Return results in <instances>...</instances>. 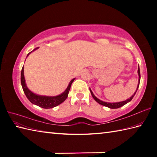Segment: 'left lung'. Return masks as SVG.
<instances>
[{"instance_id":"8db88e82","label":"left lung","mask_w":157,"mask_h":157,"mask_svg":"<svg viewBox=\"0 0 157 157\" xmlns=\"http://www.w3.org/2000/svg\"><path fill=\"white\" fill-rule=\"evenodd\" d=\"M138 86H137V89H136V92H134V94H133L131 97L129 98L128 99H127L126 101H121V102H104V101H102L101 100L98 99V98H96V96H94V94H93L92 91L91 90V89L90 88V91L91 92V94L93 98H94L95 101L97 102L98 103H99L100 105H103L105 106H106V107H109L110 109H118L119 107H121V106H123V105H125V104H127V103L130 102L132 100V98H134V96H135L136 92H137L138 90V88L139 87V85H140V68H139V66H138Z\"/></svg>"}]
</instances>
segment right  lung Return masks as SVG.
<instances>
[{"label":"right lung","mask_w":157,"mask_h":157,"mask_svg":"<svg viewBox=\"0 0 157 157\" xmlns=\"http://www.w3.org/2000/svg\"><path fill=\"white\" fill-rule=\"evenodd\" d=\"M38 48L39 47L36 48L35 49L33 50L32 51L29 52L27 55V57L31 52L36 51V50L38 49ZM23 70H24V67H23V66L22 69H21V83L23 90L24 92L26 97L28 98V99L32 103V104L40 106V107H42L44 109H51L53 107H55V106L59 105L60 104H61L62 102H64L66 100V98H67L69 91L70 90V88H71V84L75 79V78H73V79H71V82H69L67 88H66L65 90L63 92L62 94L55 96H42V95L34 94V92H32L31 90H29L28 89L25 84Z\"/></svg>","instance_id":"add662e5"}]
</instances>
